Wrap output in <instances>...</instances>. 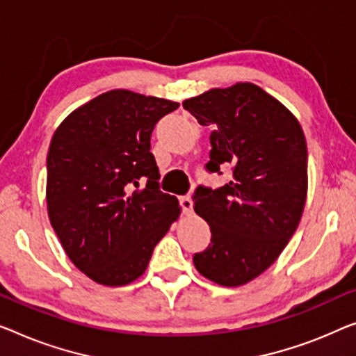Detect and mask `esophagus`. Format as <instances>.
I'll use <instances>...</instances> for the list:
<instances>
[{"label":"esophagus","instance_id":"obj_1","mask_svg":"<svg viewBox=\"0 0 356 356\" xmlns=\"http://www.w3.org/2000/svg\"><path fill=\"white\" fill-rule=\"evenodd\" d=\"M180 208H182L184 214H190V212L193 211V201H192V198H190L188 195L187 196H182V198H180Z\"/></svg>","mask_w":356,"mask_h":356}]
</instances>
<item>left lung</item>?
Segmentation results:
<instances>
[{
    "label": "left lung",
    "instance_id": "8db88e82",
    "mask_svg": "<svg viewBox=\"0 0 356 356\" xmlns=\"http://www.w3.org/2000/svg\"><path fill=\"white\" fill-rule=\"evenodd\" d=\"M201 126H211L206 171L232 177L195 190V212L211 243L196 252L198 272L220 286H241L277 261L299 225L307 198V144L296 116L252 83L187 99Z\"/></svg>",
    "mask_w": 356,
    "mask_h": 356
}]
</instances>
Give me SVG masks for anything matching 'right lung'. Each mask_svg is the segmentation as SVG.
Here are the masks:
<instances>
[{
	"instance_id": "obj_1",
	"label": "right lung",
	"mask_w": 356,
	"mask_h": 356,
	"mask_svg": "<svg viewBox=\"0 0 356 356\" xmlns=\"http://www.w3.org/2000/svg\"><path fill=\"white\" fill-rule=\"evenodd\" d=\"M179 107L115 89L62 121L47 152V214L70 261L95 283L124 286L145 272L180 214L160 190L153 127Z\"/></svg>"
}]
</instances>
